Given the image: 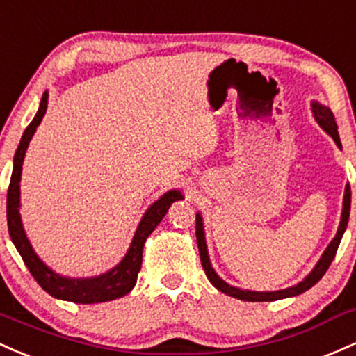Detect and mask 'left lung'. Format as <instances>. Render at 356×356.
Listing matches in <instances>:
<instances>
[{"label": "left lung", "mask_w": 356, "mask_h": 356, "mask_svg": "<svg viewBox=\"0 0 356 356\" xmlns=\"http://www.w3.org/2000/svg\"><path fill=\"white\" fill-rule=\"evenodd\" d=\"M311 111H313L314 119L319 126L323 127L326 134H330L333 138V141L337 143L338 147H341V141H339V134H338V126L334 122V115L330 111V107L323 106L316 101L311 102ZM350 209H351V190L350 185L345 186V195H343V210H341V220H339V227L337 230V235H334L333 241L330 242V245L326 247L325 252H323L319 261L316 262V266L313 267L309 274L302 279L301 282L298 284L286 287V289H279V291H249V289H241V287L230 286L229 282H225L223 279L215 273V269L211 267L210 257H209V249H207V241H205V229H203V218L202 213H197V243H198V252H200V261H202L203 270H205L207 277L209 281L217 287L218 291H222L223 294L232 298L242 299V301H252V302H262V301H277V299H284V298H294L299 296V294L306 293L309 287H313L319 279L325 275L326 270L331 262H333L334 255H337L338 245L341 242L343 234H345L346 225H348V218H350Z\"/></svg>", "instance_id": "obj_1"}]
</instances>
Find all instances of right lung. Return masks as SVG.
<instances>
[{"mask_svg":"<svg viewBox=\"0 0 356 356\" xmlns=\"http://www.w3.org/2000/svg\"><path fill=\"white\" fill-rule=\"evenodd\" d=\"M47 106H49V92L45 90L42 95V101H40L37 114H35L33 121L28 124L25 133H23L22 141H19L13 158V173H11L10 188H8L6 197L8 230H10L11 242L15 243L35 281L50 296L63 299V301L79 302V305H94V302H106L126 296L127 293H131V289L136 286V281H138V273L143 264V247H145L146 238L149 237L151 232L156 229L158 223L163 220L171 203L183 198L181 191L170 190L165 195H161L156 202L151 203L134 232V237L131 241L126 255L113 269L99 275H92V277H69V275L55 273L38 257V254L31 247L26 237V232L23 229L22 215H19V207H22V202H19V181H22L23 159H25L28 145H30L35 131H37L43 115L47 113Z\"/></svg>","mask_w":356,"mask_h":356,"instance_id":"add662e5","label":"right lung"}]
</instances>
